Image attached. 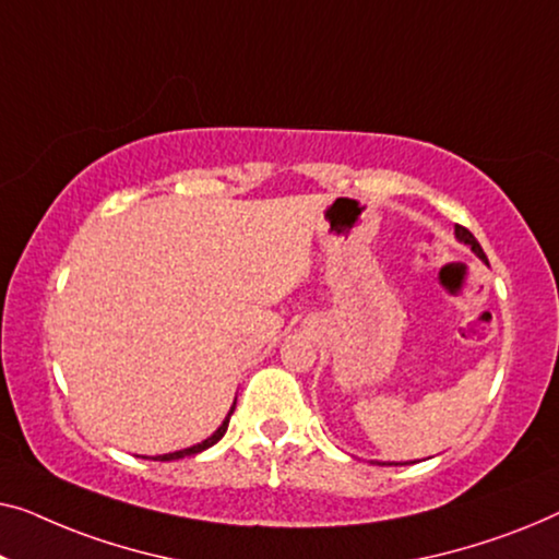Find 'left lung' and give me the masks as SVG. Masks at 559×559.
Here are the masks:
<instances>
[{"mask_svg":"<svg viewBox=\"0 0 559 559\" xmlns=\"http://www.w3.org/2000/svg\"><path fill=\"white\" fill-rule=\"evenodd\" d=\"M455 238H459V242H463V246H468L471 250H474V253L481 258V261L486 263V255H484V250H481V246H478V240L474 238V235H471L466 227H461V225H455ZM380 466H403V463H380Z\"/></svg>","mask_w":559,"mask_h":559,"instance_id":"8db88e82","label":"left lung"}]
</instances>
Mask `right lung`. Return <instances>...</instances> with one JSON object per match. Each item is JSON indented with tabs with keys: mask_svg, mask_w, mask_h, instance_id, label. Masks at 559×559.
<instances>
[{
	"mask_svg": "<svg viewBox=\"0 0 559 559\" xmlns=\"http://www.w3.org/2000/svg\"><path fill=\"white\" fill-rule=\"evenodd\" d=\"M238 400V397H235ZM233 411H235V403H233V407H230V413L225 415V420H223V426H219L215 433H212L210 438H204L202 443H198V445H190V448H182V451H175V453H164V455H154V461H177V459H185V455H194V453H202V451H207L210 445H215L219 438L225 436V430H227V423H230V415H233Z\"/></svg>",
	"mask_w": 559,
	"mask_h": 559,
	"instance_id": "add662e5",
	"label": "right lung"
}]
</instances>
